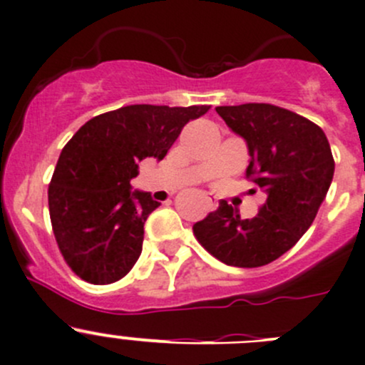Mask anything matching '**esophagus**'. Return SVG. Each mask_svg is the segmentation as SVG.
<instances>
[{
  "label": "esophagus",
  "instance_id": "obj_1",
  "mask_svg": "<svg viewBox=\"0 0 365 365\" xmlns=\"http://www.w3.org/2000/svg\"><path fill=\"white\" fill-rule=\"evenodd\" d=\"M205 203H207V208H208V210H212V208L215 207V203H214V201L210 200V197H205Z\"/></svg>",
  "mask_w": 365,
  "mask_h": 365
}]
</instances>
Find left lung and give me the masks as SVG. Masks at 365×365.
Instances as JSON below:
<instances>
[{
    "instance_id": "8db88e82",
    "label": "left lung",
    "mask_w": 365,
    "mask_h": 365,
    "mask_svg": "<svg viewBox=\"0 0 365 365\" xmlns=\"http://www.w3.org/2000/svg\"><path fill=\"white\" fill-rule=\"evenodd\" d=\"M247 144V178L267 200L253 219L219 203L192 226L201 246L235 267H260L287 253L316 219L334 178L335 162L323 130L303 115L269 103L217 107Z\"/></svg>"
}]
</instances>
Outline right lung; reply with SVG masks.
I'll use <instances>...</instances> for the list:
<instances>
[{"mask_svg": "<svg viewBox=\"0 0 365 365\" xmlns=\"http://www.w3.org/2000/svg\"><path fill=\"white\" fill-rule=\"evenodd\" d=\"M208 105H130L85 123L63 146L48 189L49 217L63 260L81 280H121L140 257L144 222L158 207L132 189L139 162L162 158Z\"/></svg>", "mask_w": 365, "mask_h": 365, "instance_id": "obj_1", "label": "right lung"}]
</instances>
